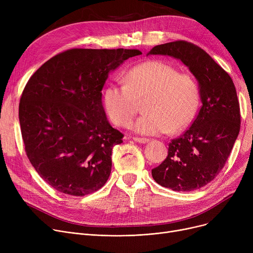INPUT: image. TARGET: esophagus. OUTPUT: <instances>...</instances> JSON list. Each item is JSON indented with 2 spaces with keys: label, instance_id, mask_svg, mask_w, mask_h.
Returning <instances> with one entry per match:
<instances>
[{
  "label": "esophagus",
  "instance_id": "obj_1",
  "mask_svg": "<svg viewBox=\"0 0 253 253\" xmlns=\"http://www.w3.org/2000/svg\"><path fill=\"white\" fill-rule=\"evenodd\" d=\"M135 142H138V143H147L150 141L149 138H143V137H133L132 138Z\"/></svg>",
  "mask_w": 253,
  "mask_h": 253
}]
</instances>
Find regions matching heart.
Returning a JSON list of instances; mask_svg holds the SVG:
<instances>
[{
  "label": "heart",
  "instance_id": "heart-1",
  "mask_svg": "<svg viewBox=\"0 0 253 253\" xmlns=\"http://www.w3.org/2000/svg\"><path fill=\"white\" fill-rule=\"evenodd\" d=\"M124 85L110 84L103 91L104 110L112 121L127 126L137 112V100H144L148 113L131 125L136 133L160 135L178 132L193 121L200 102L195 79L163 60H148L123 75Z\"/></svg>",
  "mask_w": 253,
  "mask_h": 253
}]
</instances>
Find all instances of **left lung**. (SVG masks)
<instances>
[{"label": "left lung", "mask_w": 253, "mask_h": 253, "mask_svg": "<svg viewBox=\"0 0 253 253\" xmlns=\"http://www.w3.org/2000/svg\"><path fill=\"white\" fill-rule=\"evenodd\" d=\"M148 55H168L188 66L202 102L191 127L169 143L167 158L152 170L153 178L176 192L200 189L223 168L240 131L233 80L203 49L185 41L155 46Z\"/></svg>", "instance_id": "8db88e82"}]
</instances>
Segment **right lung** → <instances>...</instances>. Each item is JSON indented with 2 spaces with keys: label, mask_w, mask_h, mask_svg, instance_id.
I'll return each mask as SVG.
<instances>
[{
  "label": "right lung",
  "mask_w": 253,
  "mask_h": 253,
  "mask_svg": "<svg viewBox=\"0 0 253 253\" xmlns=\"http://www.w3.org/2000/svg\"><path fill=\"white\" fill-rule=\"evenodd\" d=\"M140 54L137 49H71L29 80L19 103L22 139L30 162L53 189L82 197L109 179L112 150L124 135L109 123L101 90L111 72Z\"/></svg>",
  "instance_id": "add662e5"
}]
</instances>
